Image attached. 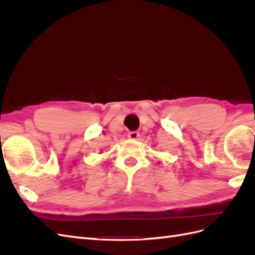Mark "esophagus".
I'll return each instance as SVG.
<instances>
[{"mask_svg":"<svg viewBox=\"0 0 255 255\" xmlns=\"http://www.w3.org/2000/svg\"><path fill=\"white\" fill-rule=\"evenodd\" d=\"M140 135H139V133L138 132H135V130H133V132H129L128 134V137L129 138V139H132V140H135V139H137L138 137H139Z\"/></svg>","mask_w":255,"mask_h":255,"instance_id":"34e87169","label":"esophagus"}]
</instances>
